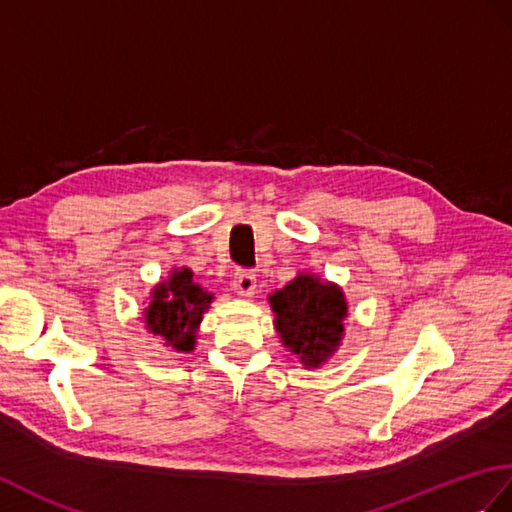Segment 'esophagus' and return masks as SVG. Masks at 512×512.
I'll use <instances>...</instances> for the list:
<instances>
[{"label": "esophagus", "mask_w": 512, "mask_h": 512, "mask_svg": "<svg viewBox=\"0 0 512 512\" xmlns=\"http://www.w3.org/2000/svg\"><path fill=\"white\" fill-rule=\"evenodd\" d=\"M257 288V279L253 270H237L233 279V290L240 296H253Z\"/></svg>", "instance_id": "obj_1"}]
</instances>
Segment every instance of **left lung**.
Wrapping results in <instances>:
<instances>
[{
    "mask_svg": "<svg viewBox=\"0 0 512 512\" xmlns=\"http://www.w3.org/2000/svg\"><path fill=\"white\" fill-rule=\"evenodd\" d=\"M270 303L283 344L299 355L305 366L323 364L336 351L347 318V301L338 285L299 275L272 294Z\"/></svg>",
    "mask_w": 512,
    "mask_h": 512,
    "instance_id": "obj_1",
    "label": "left lung"
}]
</instances>
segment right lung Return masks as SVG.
Masks as SVG:
<instances>
[{"mask_svg":"<svg viewBox=\"0 0 512 512\" xmlns=\"http://www.w3.org/2000/svg\"><path fill=\"white\" fill-rule=\"evenodd\" d=\"M192 270H176L168 283L157 285L146 310L152 334L163 336L168 347L192 351L196 329L213 296L194 283Z\"/></svg>","mask_w":512,"mask_h":512,"instance_id":"1","label":"right lung"}]
</instances>
